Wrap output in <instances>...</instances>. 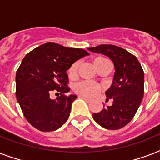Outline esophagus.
Wrapping results in <instances>:
<instances>
[{"label": "esophagus", "mask_w": 160, "mask_h": 160, "mask_svg": "<svg viewBox=\"0 0 160 160\" xmlns=\"http://www.w3.org/2000/svg\"><path fill=\"white\" fill-rule=\"evenodd\" d=\"M80 99H83V100H85V101H86V102H87V103L90 102V99H88V98L85 97V96H80Z\"/></svg>", "instance_id": "esophagus-1"}]
</instances>
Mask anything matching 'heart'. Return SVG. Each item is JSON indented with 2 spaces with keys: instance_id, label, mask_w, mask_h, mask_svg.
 <instances>
[{
  "instance_id": "heart-1",
  "label": "heart",
  "mask_w": 160,
  "mask_h": 160,
  "mask_svg": "<svg viewBox=\"0 0 160 160\" xmlns=\"http://www.w3.org/2000/svg\"><path fill=\"white\" fill-rule=\"evenodd\" d=\"M109 60L104 57H96L94 59V64H95V68H97L99 65H102L104 63L107 62ZM78 62H75L69 69L68 75L70 78H75L77 74L78 69ZM101 90V87L99 84L93 81H88V80H84L77 83L74 87V90L77 95L80 96H85L86 98H91L95 96L96 94L100 92Z\"/></svg>"
}]
</instances>
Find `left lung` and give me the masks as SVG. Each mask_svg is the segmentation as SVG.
<instances>
[{"label": "left lung", "mask_w": 160, "mask_h": 160, "mask_svg": "<svg viewBox=\"0 0 160 160\" xmlns=\"http://www.w3.org/2000/svg\"><path fill=\"white\" fill-rule=\"evenodd\" d=\"M88 50L108 56L115 70L111 86L105 92L107 100L112 99L113 104L94 113L93 119L105 129H121L131 121L140 105L144 90V70L134 55L119 46L100 45Z\"/></svg>", "instance_id": "1"}]
</instances>
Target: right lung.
I'll use <instances>...</instances> for the list:
<instances>
[{"label": "right lung", "instance_id": "right-lung-1", "mask_svg": "<svg viewBox=\"0 0 160 160\" xmlns=\"http://www.w3.org/2000/svg\"><path fill=\"white\" fill-rule=\"evenodd\" d=\"M88 55L83 49L49 42L24 57L16 71V95L24 116L32 126L43 132L54 131L67 121L77 96L65 95L70 91L66 71ZM52 91L61 95L51 99Z\"/></svg>", "mask_w": 160, "mask_h": 160}]
</instances>
